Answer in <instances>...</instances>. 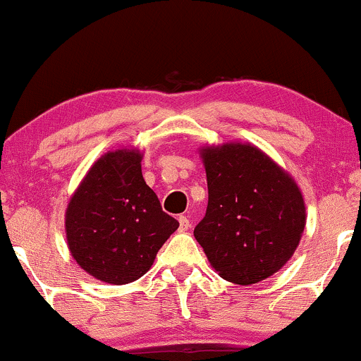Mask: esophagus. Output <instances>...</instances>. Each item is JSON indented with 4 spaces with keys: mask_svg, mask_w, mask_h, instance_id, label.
I'll return each instance as SVG.
<instances>
[{
    "mask_svg": "<svg viewBox=\"0 0 361 361\" xmlns=\"http://www.w3.org/2000/svg\"><path fill=\"white\" fill-rule=\"evenodd\" d=\"M178 221H180V231H188L190 226H192V224H190V219L186 217V215H180Z\"/></svg>",
    "mask_w": 361,
    "mask_h": 361,
    "instance_id": "1",
    "label": "esophagus"
}]
</instances>
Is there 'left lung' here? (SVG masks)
I'll use <instances>...</instances> for the list:
<instances>
[{"instance_id":"8db88e82","label":"left lung","mask_w":361,"mask_h":361,"mask_svg":"<svg viewBox=\"0 0 361 361\" xmlns=\"http://www.w3.org/2000/svg\"><path fill=\"white\" fill-rule=\"evenodd\" d=\"M209 204L193 235L222 279L251 285L292 258L305 227L299 186L251 144L205 147Z\"/></svg>"}]
</instances>
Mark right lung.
Returning <instances> with one entry per match:
<instances>
[{
	"instance_id": "1",
	"label": "right lung",
	"mask_w": 361,
	"mask_h": 361,
	"mask_svg": "<svg viewBox=\"0 0 361 361\" xmlns=\"http://www.w3.org/2000/svg\"><path fill=\"white\" fill-rule=\"evenodd\" d=\"M140 159L139 151L106 152L91 166L66 212L73 258L106 283L140 279L180 226L144 181Z\"/></svg>"
}]
</instances>
